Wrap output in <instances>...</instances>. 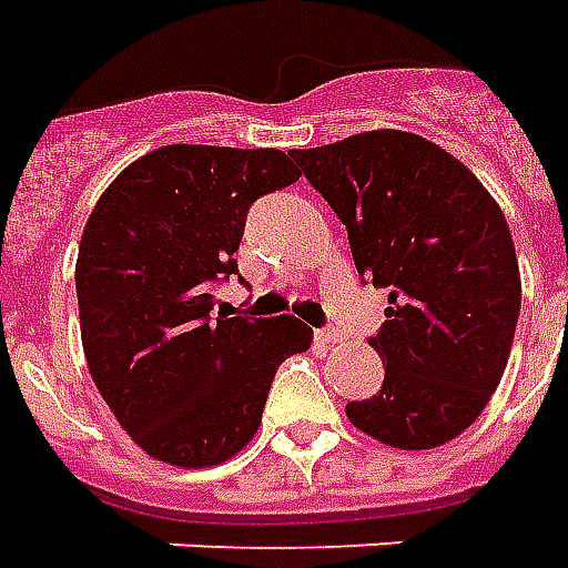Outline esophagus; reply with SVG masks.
Segmentation results:
<instances>
[{
  "label": "esophagus",
  "mask_w": 568,
  "mask_h": 568,
  "mask_svg": "<svg viewBox=\"0 0 568 568\" xmlns=\"http://www.w3.org/2000/svg\"><path fill=\"white\" fill-rule=\"evenodd\" d=\"M316 339L322 346H339V343H343V334L331 331V327H322V331H316Z\"/></svg>",
  "instance_id": "34e87169"
}]
</instances>
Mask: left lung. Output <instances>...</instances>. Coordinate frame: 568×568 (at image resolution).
<instances>
[{"label": "left lung", "mask_w": 568, "mask_h": 568, "mask_svg": "<svg viewBox=\"0 0 568 568\" xmlns=\"http://www.w3.org/2000/svg\"><path fill=\"white\" fill-rule=\"evenodd\" d=\"M295 162L348 231L361 276L390 288L379 394L346 406L361 434L400 452L452 443L508 364L520 271L503 210L478 178L422 134L376 129Z\"/></svg>", "instance_id": "1"}]
</instances>
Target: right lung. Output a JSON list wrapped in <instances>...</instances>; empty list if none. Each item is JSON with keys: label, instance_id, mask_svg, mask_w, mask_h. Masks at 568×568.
Returning <instances> with one entry per match:
<instances>
[{"label": "right lung", "instance_id": "right-lung-1", "mask_svg": "<svg viewBox=\"0 0 568 568\" xmlns=\"http://www.w3.org/2000/svg\"><path fill=\"white\" fill-rule=\"evenodd\" d=\"M297 178L273 146L168 144L95 201L74 264L83 355L113 418L155 460L199 469L237 455L276 367L313 343L295 316H210V285L237 273L250 204Z\"/></svg>", "mask_w": 568, "mask_h": 568}]
</instances>
